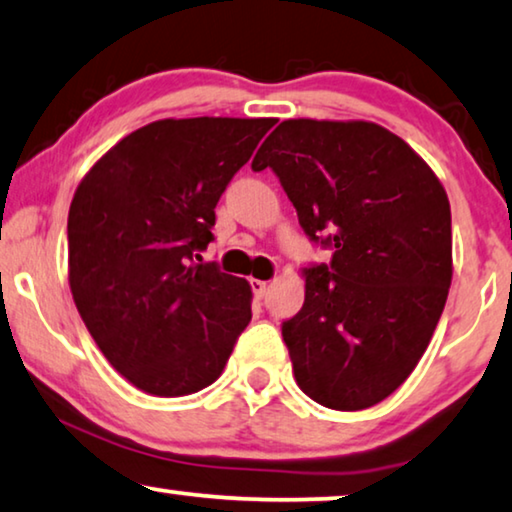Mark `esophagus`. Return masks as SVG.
I'll return each mask as SVG.
<instances>
[{"label":"esophagus","mask_w":512,"mask_h":512,"mask_svg":"<svg viewBox=\"0 0 512 512\" xmlns=\"http://www.w3.org/2000/svg\"><path fill=\"white\" fill-rule=\"evenodd\" d=\"M251 291H254V298L261 300L265 298V291H268V281H261V279H251Z\"/></svg>","instance_id":"34e87169"}]
</instances>
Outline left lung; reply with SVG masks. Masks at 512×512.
Masks as SVG:
<instances>
[{
  "instance_id": "8db88e82",
  "label": "left lung",
  "mask_w": 512,
  "mask_h": 512,
  "mask_svg": "<svg viewBox=\"0 0 512 512\" xmlns=\"http://www.w3.org/2000/svg\"><path fill=\"white\" fill-rule=\"evenodd\" d=\"M251 168H272L311 242L305 305L281 323L300 390L360 411L416 369L446 307L453 231L446 189L402 138L374 122L286 120Z\"/></svg>"
}]
</instances>
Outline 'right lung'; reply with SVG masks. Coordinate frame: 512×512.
Returning a JSON list of instances; mask_svg holds the SVG:
<instances>
[{"label": "right lung", "mask_w": 512, "mask_h": 512, "mask_svg": "<svg viewBox=\"0 0 512 512\" xmlns=\"http://www.w3.org/2000/svg\"><path fill=\"white\" fill-rule=\"evenodd\" d=\"M272 127V117L152 122L110 147L73 194V302L106 360L147 395L217 381L251 321L249 281L201 263V251L221 194Z\"/></svg>", "instance_id": "right-lung-1"}]
</instances>
